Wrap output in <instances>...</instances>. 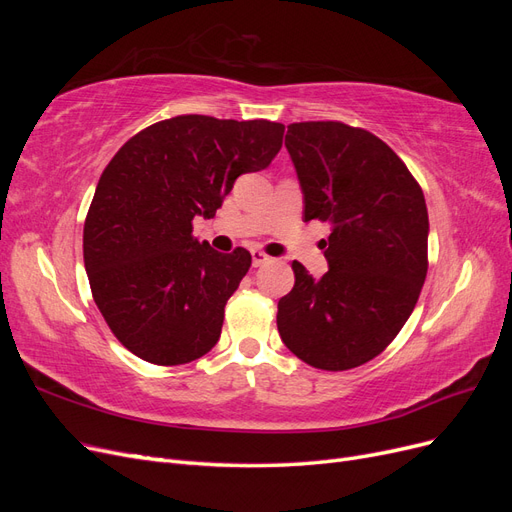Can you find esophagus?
<instances>
[{
    "mask_svg": "<svg viewBox=\"0 0 512 512\" xmlns=\"http://www.w3.org/2000/svg\"><path fill=\"white\" fill-rule=\"evenodd\" d=\"M267 262H271V256H267L262 250H252V265L254 267H262V265H267Z\"/></svg>",
    "mask_w": 512,
    "mask_h": 512,
    "instance_id": "obj_1",
    "label": "esophagus"
}]
</instances>
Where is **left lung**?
<instances>
[{
  "label": "left lung",
  "instance_id": "left-lung-1",
  "mask_svg": "<svg viewBox=\"0 0 512 512\" xmlns=\"http://www.w3.org/2000/svg\"><path fill=\"white\" fill-rule=\"evenodd\" d=\"M286 149L303 218L331 224L320 280L292 262L277 331L307 365L344 371L378 356L410 318L427 275L429 218L421 185L397 153L342 121L290 123Z\"/></svg>",
  "mask_w": 512,
  "mask_h": 512
}]
</instances>
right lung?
Returning <instances> with one entry per match:
<instances>
[{"label":"right lung","instance_id":"right-lung-1","mask_svg":"<svg viewBox=\"0 0 512 512\" xmlns=\"http://www.w3.org/2000/svg\"><path fill=\"white\" fill-rule=\"evenodd\" d=\"M282 123L179 115L132 136L108 162L87 211L83 258L91 294L138 359L183 365L218 344L224 307L252 265L192 235L237 177L267 168Z\"/></svg>","mask_w":512,"mask_h":512}]
</instances>
